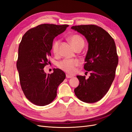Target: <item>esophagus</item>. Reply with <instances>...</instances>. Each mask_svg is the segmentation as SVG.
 I'll return each mask as SVG.
<instances>
[{"mask_svg":"<svg viewBox=\"0 0 132 132\" xmlns=\"http://www.w3.org/2000/svg\"><path fill=\"white\" fill-rule=\"evenodd\" d=\"M66 77H67V78H73V76L67 74H66Z\"/></svg>","mask_w":132,"mask_h":132,"instance_id":"34e87169","label":"esophagus"}]
</instances>
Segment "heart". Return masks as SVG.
I'll use <instances>...</instances> for the list:
<instances>
[{"mask_svg": "<svg viewBox=\"0 0 132 132\" xmlns=\"http://www.w3.org/2000/svg\"><path fill=\"white\" fill-rule=\"evenodd\" d=\"M71 45L73 46L75 50H77L79 48H82L84 46L85 42L83 38L78 34H73L70 36L69 37ZM60 44L59 39H55L53 42L52 45V51L55 55L58 54L59 46ZM80 65V62L77 59H64L62 61L58 63V67L63 71L65 72L73 74L76 72L77 67Z\"/></svg>", "mask_w": 132, "mask_h": 132, "instance_id": "b5f03b06", "label": "heart"}]
</instances>
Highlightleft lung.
I'll use <instances>...</instances> for the list:
<instances>
[{
	"label": "left lung",
	"mask_w": 132,
	"mask_h": 132,
	"mask_svg": "<svg viewBox=\"0 0 132 132\" xmlns=\"http://www.w3.org/2000/svg\"><path fill=\"white\" fill-rule=\"evenodd\" d=\"M71 29L84 36L89 43L84 68L91 73L87 79L85 76H77L80 83L74 93L83 102H96L106 94L115 78L118 63L116 44L106 31L96 25L74 26Z\"/></svg>",
	"instance_id": "1"
}]
</instances>
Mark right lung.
Returning <instances> with one entry per match:
<instances>
[{"instance_id": "1", "label": "right lung", "mask_w": 132, "mask_h": 132, "mask_svg": "<svg viewBox=\"0 0 132 132\" xmlns=\"http://www.w3.org/2000/svg\"><path fill=\"white\" fill-rule=\"evenodd\" d=\"M68 25L44 23L31 28L20 43L16 62L20 83L26 97L34 104H50L57 96L58 86L65 78L60 69L46 74L44 67L50 64L48 57L55 37L64 31Z\"/></svg>"}]
</instances>
